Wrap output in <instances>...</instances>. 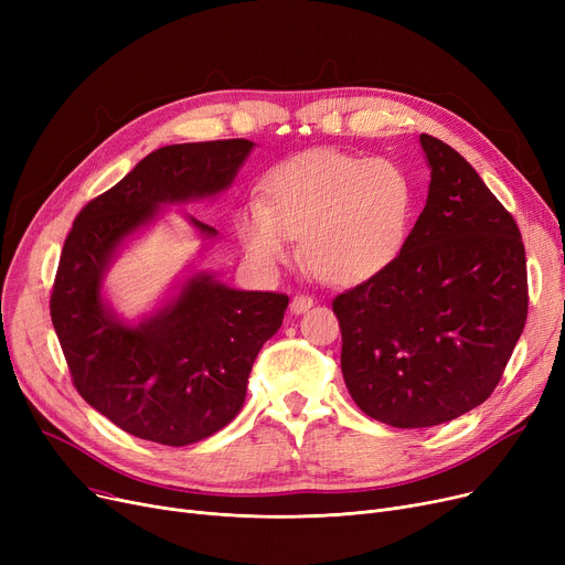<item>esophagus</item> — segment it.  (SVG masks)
Returning a JSON list of instances; mask_svg holds the SVG:
<instances>
[{
    "label": "esophagus",
    "mask_w": 565,
    "mask_h": 565,
    "mask_svg": "<svg viewBox=\"0 0 565 565\" xmlns=\"http://www.w3.org/2000/svg\"><path fill=\"white\" fill-rule=\"evenodd\" d=\"M311 305H313L311 295H307V292H295L292 300H290V311H292V313H305L307 309H311Z\"/></svg>",
    "instance_id": "34e87169"
}]
</instances>
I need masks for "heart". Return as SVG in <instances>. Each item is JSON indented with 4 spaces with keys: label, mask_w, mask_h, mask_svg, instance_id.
I'll use <instances>...</instances> for the list:
<instances>
[{
    "label": "heart",
    "mask_w": 565,
    "mask_h": 565,
    "mask_svg": "<svg viewBox=\"0 0 565 565\" xmlns=\"http://www.w3.org/2000/svg\"><path fill=\"white\" fill-rule=\"evenodd\" d=\"M414 188L403 167L384 158L311 151L270 171L263 201L235 213L249 258L277 267L300 237L307 270L328 284H358L384 270L403 249Z\"/></svg>",
    "instance_id": "obj_1"
}]
</instances>
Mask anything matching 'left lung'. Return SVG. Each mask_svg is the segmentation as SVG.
Listing matches in <instances>:
<instances>
[{
	"label": "left lung",
	"mask_w": 565,
	"mask_h": 565,
	"mask_svg": "<svg viewBox=\"0 0 565 565\" xmlns=\"http://www.w3.org/2000/svg\"><path fill=\"white\" fill-rule=\"evenodd\" d=\"M422 146L428 201L401 254L332 302L352 401L396 428L437 426L481 405L529 309L518 222L449 143L422 135Z\"/></svg>",
	"instance_id": "1"
}]
</instances>
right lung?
<instances>
[{"mask_svg":"<svg viewBox=\"0 0 565 565\" xmlns=\"http://www.w3.org/2000/svg\"><path fill=\"white\" fill-rule=\"evenodd\" d=\"M252 146L217 139L158 148L82 207L64 243L50 316L73 384L139 439L185 447L222 430L245 403L256 354L281 328L288 295L235 290L199 273L162 311L128 328L100 298L109 256L158 205L228 188Z\"/></svg>","mask_w":565,"mask_h":565,"instance_id":"1","label":"right lung"}]
</instances>
